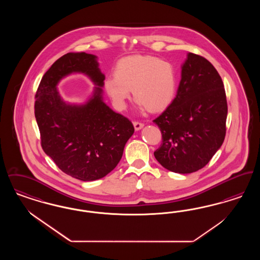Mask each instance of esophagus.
Segmentation results:
<instances>
[{"label": "esophagus", "mask_w": 260, "mask_h": 260, "mask_svg": "<svg viewBox=\"0 0 260 260\" xmlns=\"http://www.w3.org/2000/svg\"><path fill=\"white\" fill-rule=\"evenodd\" d=\"M134 125H135L136 131H139L140 128H142V127H143L144 124H143V123H141V122H138V121H135V122H134Z\"/></svg>", "instance_id": "obj_1"}]
</instances>
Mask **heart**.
I'll use <instances>...</instances> for the list:
<instances>
[{
    "label": "heart",
    "instance_id": "1",
    "mask_svg": "<svg viewBox=\"0 0 260 260\" xmlns=\"http://www.w3.org/2000/svg\"><path fill=\"white\" fill-rule=\"evenodd\" d=\"M104 89L117 108H124L129 89L137 104L150 112L166 109L175 98L177 72L171 62L152 55H131L117 62Z\"/></svg>",
    "mask_w": 260,
    "mask_h": 260
}]
</instances>
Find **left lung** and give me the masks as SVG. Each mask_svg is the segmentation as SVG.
Masks as SVG:
<instances>
[{"mask_svg":"<svg viewBox=\"0 0 260 260\" xmlns=\"http://www.w3.org/2000/svg\"><path fill=\"white\" fill-rule=\"evenodd\" d=\"M227 111L220 75L208 59L190 52L175 99L153 120L161 134L156 160L173 173L204 168L222 145Z\"/></svg>","mask_w":260,"mask_h":260,"instance_id":"8db88e82","label":"left lung"}]
</instances>
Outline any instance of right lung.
<instances>
[{
  "instance_id": "right-lung-1",
  "label": "right lung",
  "mask_w": 260,
  "mask_h": 260,
  "mask_svg": "<svg viewBox=\"0 0 260 260\" xmlns=\"http://www.w3.org/2000/svg\"><path fill=\"white\" fill-rule=\"evenodd\" d=\"M95 58L85 52L64 54L43 76L35 95L42 148L63 173L83 181L96 180L113 171L135 132L126 117L102 101L100 87L83 106L67 105L58 95L57 83L72 72L86 73L102 87L105 77Z\"/></svg>"
}]
</instances>
